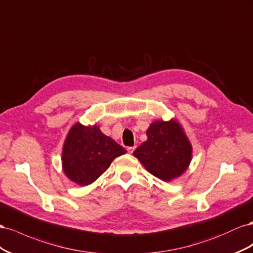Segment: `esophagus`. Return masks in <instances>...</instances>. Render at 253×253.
I'll use <instances>...</instances> for the list:
<instances>
[{"mask_svg": "<svg viewBox=\"0 0 253 253\" xmlns=\"http://www.w3.org/2000/svg\"><path fill=\"white\" fill-rule=\"evenodd\" d=\"M134 148H135L134 146H133V147H128V148H127L128 153H129V154H132V153H133V150H134Z\"/></svg>", "mask_w": 253, "mask_h": 253, "instance_id": "34e87169", "label": "esophagus"}]
</instances>
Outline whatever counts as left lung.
<instances>
[{"label": "left lung", "mask_w": 253, "mask_h": 253, "mask_svg": "<svg viewBox=\"0 0 253 253\" xmlns=\"http://www.w3.org/2000/svg\"><path fill=\"white\" fill-rule=\"evenodd\" d=\"M147 140L133 156L151 175L169 182L189 169L193 147L182 125L176 120H157L146 130Z\"/></svg>", "instance_id": "left-lung-1"}]
</instances>
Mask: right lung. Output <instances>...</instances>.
Listing matches in <instances>:
<instances>
[{
    "instance_id": "add662e5",
    "label": "right lung",
    "mask_w": 253,
    "mask_h": 253,
    "mask_svg": "<svg viewBox=\"0 0 253 253\" xmlns=\"http://www.w3.org/2000/svg\"><path fill=\"white\" fill-rule=\"evenodd\" d=\"M126 149L100 131L99 126L77 122L70 128L61 153L62 170L72 182L81 186L93 183Z\"/></svg>"
}]
</instances>
